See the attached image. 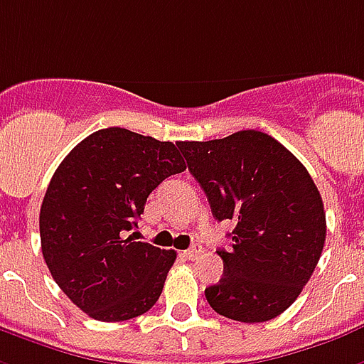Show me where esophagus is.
<instances>
[{
	"label": "esophagus",
	"instance_id": "1",
	"mask_svg": "<svg viewBox=\"0 0 364 364\" xmlns=\"http://www.w3.org/2000/svg\"><path fill=\"white\" fill-rule=\"evenodd\" d=\"M200 252H203V247H200V245H193V247H191L189 250H185L183 255L189 258V260H195V258L200 257Z\"/></svg>",
	"mask_w": 364,
	"mask_h": 364
}]
</instances>
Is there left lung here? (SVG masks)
Here are the masks:
<instances>
[{"mask_svg":"<svg viewBox=\"0 0 364 364\" xmlns=\"http://www.w3.org/2000/svg\"><path fill=\"white\" fill-rule=\"evenodd\" d=\"M218 222L233 220L223 276L204 289L210 306L237 322H266L289 309L324 249L322 196L306 168L270 134L239 131L177 142Z\"/></svg>","mask_w":364,"mask_h":364,"instance_id":"8db88e82","label":"left lung"}]
</instances>
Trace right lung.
<instances>
[{"instance_id":"add662e5","label":"right lung","mask_w":364,"mask_h":364,"mask_svg":"<svg viewBox=\"0 0 364 364\" xmlns=\"http://www.w3.org/2000/svg\"><path fill=\"white\" fill-rule=\"evenodd\" d=\"M185 168L173 142L121 127L88 134L59 164L40 208L42 255L61 291L90 318L131 320L160 299L177 255L127 231L148 195Z\"/></svg>"}]
</instances>
